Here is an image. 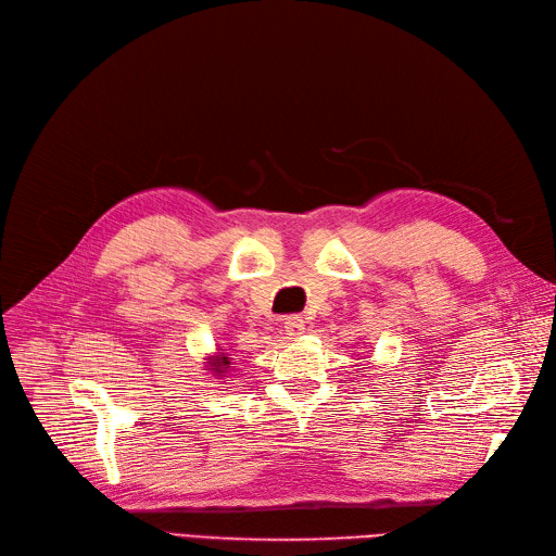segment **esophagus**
Wrapping results in <instances>:
<instances>
[{
  "mask_svg": "<svg viewBox=\"0 0 556 556\" xmlns=\"http://www.w3.org/2000/svg\"><path fill=\"white\" fill-rule=\"evenodd\" d=\"M304 331H306V323L301 317L292 315V317L285 319V333H288V339H299V336Z\"/></svg>",
  "mask_w": 556,
  "mask_h": 556,
  "instance_id": "34e87169",
  "label": "esophagus"
}]
</instances>
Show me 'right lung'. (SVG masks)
<instances>
[{"mask_svg": "<svg viewBox=\"0 0 556 556\" xmlns=\"http://www.w3.org/2000/svg\"><path fill=\"white\" fill-rule=\"evenodd\" d=\"M206 371L215 376V380H225L231 371V355L225 350L215 352V355L206 357Z\"/></svg>", "mask_w": 556, "mask_h": 556, "instance_id": "add662e5", "label": "right lung"}]
</instances>
